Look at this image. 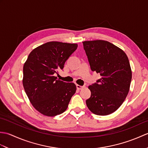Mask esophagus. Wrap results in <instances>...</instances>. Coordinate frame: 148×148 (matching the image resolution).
I'll use <instances>...</instances> for the list:
<instances>
[{
	"label": "esophagus",
	"instance_id": "esophagus-1",
	"mask_svg": "<svg viewBox=\"0 0 148 148\" xmlns=\"http://www.w3.org/2000/svg\"><path fill=\"white\" fill-rule=\"evenodd\" d=\"M84 87H85V86H80V85H78V84H77L76 85V88L77 90H81V89L84 88Z\"/></svg>",
	"mask_w": 148,
	"mask_h": 148
}]
</instances>
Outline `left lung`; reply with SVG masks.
<instances>
[{"label":"left lung","instance_id":"obj_1","mask_svg":"<svg viewBox=\"0 0 148 148\" xmlns=\"http://www.w3.org/2000/svg\"><path fill=\"white\" fill-rule=\"evenodd\" d=\"M91 70L100 79L88 86L91 96L86 100L94 114L106 116L116 111L129 92L132 71L127 55L120 48L102 40L83 42Z\"/></svg>","mask_w":148,"mask_h":148}]
</instances>
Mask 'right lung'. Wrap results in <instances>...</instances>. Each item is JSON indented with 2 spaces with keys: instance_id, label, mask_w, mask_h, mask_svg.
Returning a JSON list of instances; mask_svg holds the SVG:
<instances>
[{
  "instance_id": "obj_1",
  "label": "right lung",
  "mask_w": 148,
  "mask_h": 148,
  "mask_svg": "<svg viewBox=\"0 0 148 148\" xmlns=\"http://www.w3.org/2000/svg\"><path fill=\"white\" fill-rule=\"evenodd\" d=\"M77 44L48 42L33 49L23 65V85L34 108L47 116L60 114L76 93L74 83L57 79L55 74L76 51Z\"/></svg>"
}]
</instances>
